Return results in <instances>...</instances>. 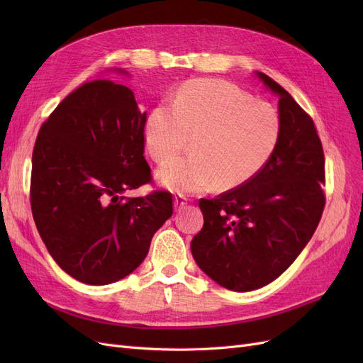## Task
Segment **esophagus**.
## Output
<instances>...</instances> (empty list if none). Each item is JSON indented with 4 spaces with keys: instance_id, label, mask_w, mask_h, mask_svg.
Instances as JSON below:
<instances>
[{
    "instance_id": "esophagus-1",
    "label": "esophagus",
    "mask_w": 363,
    "mask_h": 363,
    "mask_svg": "<svg viewBox=\"0 0 363 363\" xmlns=\"http://www.w3.org/2000/svg\"><path fill=\"white\" fill-rule=\"evenodd\" d=\"M186 204H188V199H186L184 195H175L174 196V207L175 211H180Z\"/></svg>"
}]
</instances>
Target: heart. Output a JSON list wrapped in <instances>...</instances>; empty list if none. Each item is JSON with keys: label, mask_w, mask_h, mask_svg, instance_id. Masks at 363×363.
I'll return each mask as SVG.
<instances>
[{"label": "heart", "mask_w": 363, "mask_h": 363, "mask_svg": "<svg viewBox=\"0 0 363 363\" xmlns=\"http://www.w3.org/2000/svg\"><path fill=\"white\" fill-rule=\"evenodd\" d=\"M194 135V152L163 164L157 179L168 189L194 194L232 191L262 171L277 147L280 118L269 104L225 80L184 83L172 101L151 108L144 125L150 155L168 160Z\"/></svg>", "instance_id": "heart-1"}]
</instances>
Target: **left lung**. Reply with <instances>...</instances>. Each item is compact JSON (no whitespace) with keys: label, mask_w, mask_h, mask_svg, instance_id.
<instances>
[{"label":"left lung","mask_w":363,"mask_h":363,"mask_svg":"<svg viewBox=\"0 0 363 363\" xmlns=\"http://www.w3.org/2000/svg\"><path fill=\"white\" fill-rule=\"evenodd\" d=\"M256 74L279 95L277 147L248 183L200 200L204 225L191 242L196 265L236 292L281 276L313 236L325 206V160L312 118L271 77Z\"/></svg>","instance_id":"obj_1"}]
</instances>
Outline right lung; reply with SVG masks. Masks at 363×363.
<instances>
[{
    "instance_id": "1",
    "label": "right lung",
    "mask_w": 363,
    "mask_h": 363,
    "mask_svg": "<svg viewBox=\"0 0 363 363\" xmlns=\"http://www.w3.org/2000/svg\"><path fill=\"white\" fill-rule=\"evenodd\" d=\"M135 94L107 79L77 87L42 124L33 150L30 203L51 257L86 284L133 272L172 215V195L125 191L151 182Z\"/></svg>"
}]
</instances>
